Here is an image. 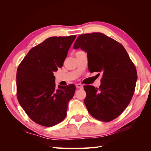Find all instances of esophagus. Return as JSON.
Wrapping results in <instances>:
<instances>
[{"mask_svg":"<svg viewBox=\"0 0 151 151\" xmlns=\"http://www.w3.org/2000/svg\"><path fill=\"white\" fill-rule=\"evenodd\" d=\"M76 86L77 89H83V86L81 84H77L76 85Z\"/></svg>","mask_w":151,"mask_h":151,"instance_id":"esophagus-1","label":"esophagus"}]
</instances>
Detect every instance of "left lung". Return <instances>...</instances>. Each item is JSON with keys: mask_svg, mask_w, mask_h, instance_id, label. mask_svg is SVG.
<instances>
[{"mask_svg": "<svg viewBox=\"0 0 151 151\" xmlns=\"http://www.w3.org/2000/svg\"><path fill=\"white\" fill-rule=\"evenodd\" d=\"M87 52L90 72H103L99 88L84 86V103L91 116L107 122L125 110L134 94L137 79L135 65L123 45L101 33L79 35L74 48Z\"/></svg>", "mask_w": 151, "mask_h": 151, "instance_id": "1", "label": "left lung"}]
</instances>
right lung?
Here are the masks:
<instances>
[{
    "mask_svg": "<svg viewBox=\"0 0 151 151\" xmlns=\"http://www.w3.org/2000/svg\"><path fill=\"white\" fill-rule=\"evenodd\" d=\"M76 35L50 37L32 48L17 68V98L31 119L44 127L64 120L76 86L56 88L53 72L63 66Z\"/></svg>",
    "mask_w": 151,
    "mask_h": 151,
    "instance_id": "right-lung-1",
    "label": "right lung"
}]
</instances>
